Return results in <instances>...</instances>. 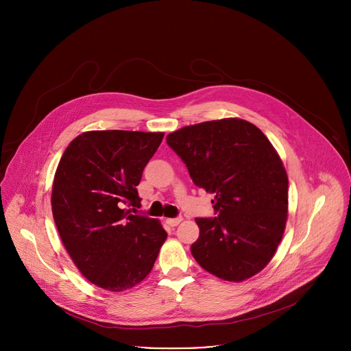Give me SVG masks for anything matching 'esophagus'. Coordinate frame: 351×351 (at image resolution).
I'll return each mask as SVG.
<instances>
[{
	"instance_id": "obj_1",
	"label": "esophagus",
	"mask_w": 351,
	"mask_h": 351,
	"mask_svg": "<svg viewBox=\"0 0 351 351\" xmlns=\"http://www.w3.org/2000/svg\"><path fill=\"white\" fill-rule=\"evenodd\" d=\"M183 219L179 217V218H168L167 219V223L169 225V226H178L180 222H182Z\"/></svg>"
}]
</instances>
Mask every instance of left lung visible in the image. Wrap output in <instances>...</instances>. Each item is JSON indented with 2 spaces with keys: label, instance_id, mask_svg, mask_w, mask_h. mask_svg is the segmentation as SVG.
<instances>
[{
  "label": "left lung",
  "instance_id": "8db88e82",
  "mask_svg": "<svg viewBox=\"0 0 351 351\" xmlns=\"http://www.w3.org/2000/svg\"><path fill=\"white\" fill-rule=\"evenodd\" d=\"M194 184L214 193L215 218H195L194 260L207 272L243 282L272 260L287 221L289 179L267 136L253 123L225 118L167 136Z\"/></svg>",
  "mask_w": 351,
  "mask_h": 351
}]
</instances>
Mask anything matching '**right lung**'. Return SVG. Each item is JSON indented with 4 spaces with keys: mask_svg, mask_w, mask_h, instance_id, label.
I'll return each instance as SVG.
<instances>
[{
    "mask_svg": "<svg viewBox=\"0 0 351 351\" xmlns=\"http://www.w3.org/2000/svg\"><path fill=\"white\" fill-rule=\"evenodd\" d=\"M162 138V132H84L56 171L51 207L61 240L82 275L104 290L140 283L167 240L160 221L126 210L140 206L136 186Z\"/></svg>",
    "mask_w": 351,
    "mask_h": 351,
    "instance_id": "obj_1",
    "label": "right lung"
}]
</instances>
